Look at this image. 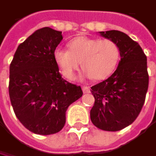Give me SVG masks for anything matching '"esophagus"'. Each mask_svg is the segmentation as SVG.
<instances>
[{"label": "esophagus", "instance_id": "1", "mask_svg": "<svg viewBox=\"0 0 156 156\" xmlns=\"http://www.w3.org/2000/svg\"><path fill=\"white\" fill-rule=\"evenodd\" d=\"M82 90L84 93H90V89L89 87H86V86H83L82 87Z\"/></svg>", "mask_w": 156, "mask_h": 156}]
</instances>
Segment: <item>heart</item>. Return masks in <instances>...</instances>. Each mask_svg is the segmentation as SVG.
I'll use <instances>...</instances> for the list:
<instances>
[{
  "mask_svg": "<svg viewBox=\"0 0 156 156\" xmlns=\"http://www.w3.org/2000/svg\"><path fill=\"white\" fill-rule=\"evenodd\" d=\"M68 50L56 48L54 60L66 79L73 80L80 62L87 76L102 80L113 73L120 58L119 44L111 39L77 36L67 43Z\"/></svg>",
  "mask_w": 156,
  "mask_h": 156,
  "instance_id": "obj_1",
  "label": "heart"
}]
</instances>
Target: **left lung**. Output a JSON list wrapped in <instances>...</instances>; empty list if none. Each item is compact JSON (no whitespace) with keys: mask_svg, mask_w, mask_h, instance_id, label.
I'll list each match as a JSON object with an SVG mask.
<instances>
[{"mask_svg":"<svg viewBox=\"0 0 156 156\" xmlns=\"http://www.w3.org/2000/svg\"><path fill=\"white\" fill-rule=\"evenodd\" d=\"M100 34L119 44L121 60L110 77L91 87L95 102L90 120L101 130L117 132L132 124L144 106L149 83L147 58L126 34L111 30Z\"/></svg>","mask_w":156,"mask_h":156,"instance_id":"left-lung-1","label":"left lung"}]
</instances>
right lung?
Segmentation results:
<instances>
[{
  "instance_id": "1",
  "label": "right lung",
  "mask_w": 156,
  "mask_h": 156,
  "mask_svg": "<svg viewBox=\"0 0 156 156\" xmlns=\"http://www.w3.org/2000/svg\"><path fill=\"white\" fill-rule=\"evenodd\" d=\"M62 39V32L38 29L19 44L10 65L9 95L14 113L36 134L61 131L68 106L83 95L80 86L63 80L54 60Z\"/></svg>"
}]
</instances>
